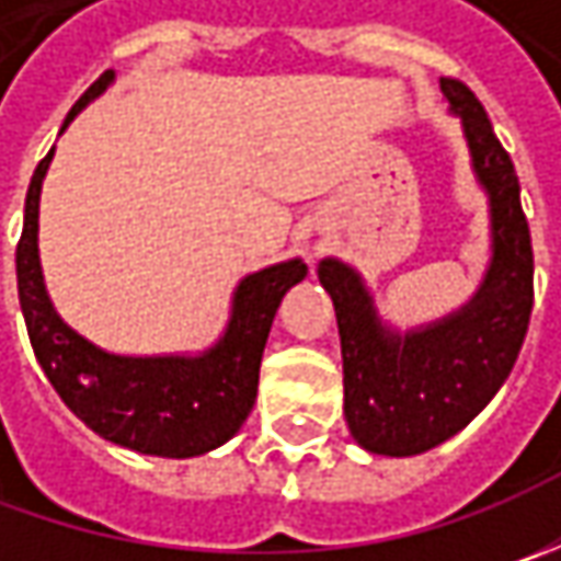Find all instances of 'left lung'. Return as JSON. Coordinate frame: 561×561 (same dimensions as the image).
<instances>
[{
  "label": "left lung",
  "instance_id": "1",
  "mask_svg": "<svg viewBox=\"0 0 561 561\" xmlns=\"http://www.w3.org/2000/svg\"><path fill=\"white\" fill-rule=\"evenodd\" d=\"M440 90L462 118L490 199L493 255L478 293L459 312L399 334L377 318L358 271L340 259L318 265L340 328L343 415L358 446L377 456H419L459 434L503 387L534 309V249L515 164L462 80L443 77Z\"/></svg>",
  "mask_w": 561,
  "mask_h": 561
}]
</instances>
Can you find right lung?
<instances>
[{
	"instance_id": "right-lung-1",
	"label": "right lung",
	"mask_w": 561,
	"mask_h": 561,
	"mask_svg": "<svg viewBox=\"0 0 561 561\" xmlns=\"http://www.w3.org/2000/svg\"><path fill=\"white\" fill-rule=\"evenodd\" d=\"M115 80L105 71L77 99L61 130ZM53 152L36 164L24 203V230L18 240V299L27 321L31 346L61 402L96 431L142 456L190 459L227 443L252 412L259 365L284 293L309 268L302 259L255 271L240 280L225 336L199 356H115L68 328L53 309L39 268V190Z\"/></svg>"
}]
</instances>
